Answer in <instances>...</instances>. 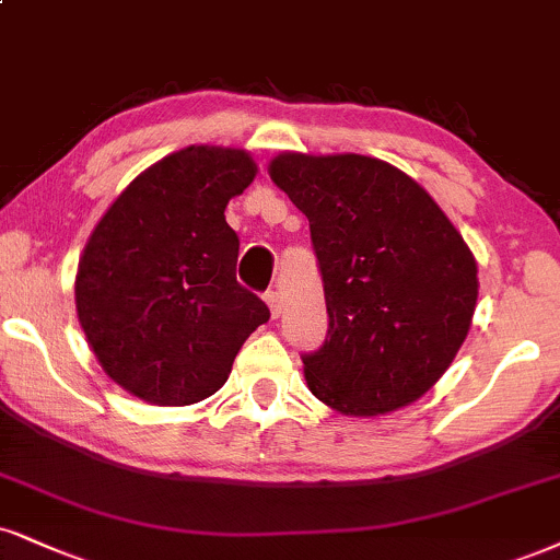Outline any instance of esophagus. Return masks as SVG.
Listing matches in <instances>:
<instances>
[{
  "instance_id": "esophagus-1",
  "label": "esophagus",
  "mask_w": 560,
  "mask_h": 560,
  "mask_svg": "<svg viewBox=\"0 0 560 560\" xmlns=\"http://www.w3.org/2000/svg\"><path fill=\"white\" fill-rule=\"evenodd\" d=\"M265 301H267V306H269V314H272V319H278L280 312H282V299H280V293H278V291H267V293H265Z\"/></svg>"
}]
</instances>
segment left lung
Returning <instances> with one entry per match:
<instances>
[{"label":"left lung","mask_w":560,"mask_h":560,"mask_svg":"<svg viewBox=\"0 0 560 560\" xmlns=\"http://www.w3.org/2000/svg\"><path fill=\"white\" fill-rule=\"evenodd\" d=\"M272 182L308 218L329 329L303 353L308 389L345 416L416 402L454 361L478 265L423 186L365 155L282 153Z\"/></svg>","instance_id":"obj_1"}]
</instances>
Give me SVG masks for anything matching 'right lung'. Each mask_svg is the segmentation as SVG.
Masks as SVG:
<instances>
[{
  "instance_id": "add662e5",
  "label": "right lung",
  "mask_w": 560,
  "mask_h": 560,
  "mask_svg": "<svg viewBox=\"0 0 560 560\" xmlns=\"http://www.w3.org/2000/svg\"><path fill=\"white\" fill-rule=\"evenodd\" d=\"M257 176L244 150L191 144L137 176L95 225L74 299L103 371L153 405L215 395L267 303L236 280L228 199Z\"/></svg>"
}]
</instances>
